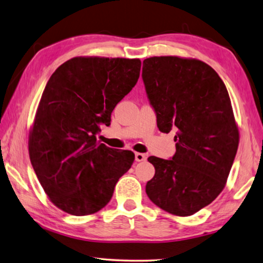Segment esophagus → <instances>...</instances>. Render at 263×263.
<instances>
[{"label": "esophagus", "instance_id": "esophagus-1", "mask_svg": "<svg viewBox=\"0 0 263 263\" xmlns=\"http://www.w3.org/2000/svg\"><path fill=\"white\" fill-rule=\"evenodd\" d=\"M135 157H136V161H137V162L146 161V159H147V156H146L145 154H142V153H136Z\"/></svg>", "mask_w": 263, "mask_h": 263}]
</instances>
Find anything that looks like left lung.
Segmentation results:
<instances>
[{"label":"left lung","instance_id":"1","mask_svg":"<svg viewBox=\"0 0 263 263\" xmlns=\"http://www.w3.org/2000/svg\"><path fill=\"white\" fill-rule=\"evenodd\" d=\"M141 77L159 130L176 131L171 159L148 157L155 175L146 193L163 211L190 216L222 192L235 161L239 135L229 93L199 60L149 57Z\"/></svg>","mask_w":263,"mask_h":263}]
</instances>
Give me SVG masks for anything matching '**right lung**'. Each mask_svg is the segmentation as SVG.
<instances>
[{
	"instance_id": "add662e5",
	"label": "right lung",
	"mask_w": 263,
	"mask_h": 263,
	"mask_svg": "<svg viewBox=\"0 0 263 263\" xmlns=\"http://www.w3.org/2000/svg\"><path fill=\"white\" fill-rule=\"evenodd\" d=\"M138 59L73 57L47 83L28 140L31 163L50 201L84 216L110 201L116 183L135 161L130 151L100 144L116 104L140 74Z\"/></svg>"
}]
</instances>
